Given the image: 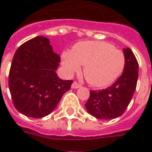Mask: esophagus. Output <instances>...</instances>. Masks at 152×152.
Returning <instances> with one entry per match:
<instances>
[{"instance_id":"obj_1","label":"esophagus","mask_w":152,"mask_h":152,"mask_svg":"<svg viewBox=\"0 0 152 152\" xmlns=\"http://www.w3.org/2000/svg\"><path fill=\"white\" fill-rule=\"evenodd\" d=\"M79 87H80V85L78 82H76V81H74L72 83V89H77V88H79Z\"/></svg>"}]
</instances>
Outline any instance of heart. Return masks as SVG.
Returning a JSON list of instances; mask_svg holds the SVG:
<instances>
[{
  "mask_svg": "<svg viewBox=\"0 0 152 152\" xmlns=\"http://www.w3.org/2000/svg\"><path fill=\"white\" fill-rule=\"evenodd\" d=\"M61 64L68 74L77 72L84 66L85 78L94 86H109L120 76L125 66L123 51L101 41H86L76 43L71 52L61 55Z\"/></svg>",
  "mask_w": 152,
  "mask_h": 152,
  "instance_id": "b5f03b06",
  "label": "heart"
}]
</instances>
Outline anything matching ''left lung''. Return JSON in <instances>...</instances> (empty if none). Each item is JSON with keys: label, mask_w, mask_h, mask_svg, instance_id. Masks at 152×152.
Masks as SVG:
<instances>
[{"label": "left lung", "mask_w": 152, "mask_h": 152, "mask_svg": "<svg viewBox=\"0 0 152 152\" xmlns=\"http://www.w3.org/2000/svg\"><path fill=\"white\" fill-rule=\"evenodd\" d=\"M125 66L123 74L106 89L90 91L86 103L88 113L99 119H113L121 116L130 104L138 78V62L132 51L124 49Z\"/></svg>", "instance_id": "left-lung-1"}]
</instances>
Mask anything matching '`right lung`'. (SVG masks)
<instances>
[{
	"label": "right lung",
	"instance_id": "add662e5",
	"mask_svg": "<svg viewBox=\"0 0 152 152\" xmlns=\"http://www.w3.org/2000/svg\"><path fill=\"white\" fill-rule=\"evenodd\" d=\"M60 61L48 39L43 36L28 40L17 49L10 69L9 89L20 113L40 118L53 111L73 82L58 76Z\"/></svg>",
	"mask_w": 152,
	"mask_h": 152
}]
</instances>
